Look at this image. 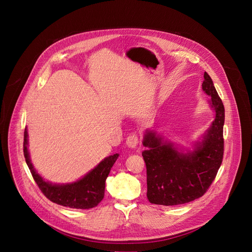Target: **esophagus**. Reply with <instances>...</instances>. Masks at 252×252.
<instances>
[{"label": "esophagus", "mask_w": 252, "mask_h": 252, "mask_svg": "<svg viewBox=\"0 0 252 252\" xmlns=\"http://www.w3.org/2000/svg\"><path fill=\"white\" fill-rule=\"evenodd\" d=\"M138 143H139V139H138V136H137L136 134H131V135H129V136L126 138V146H127L128 148H131V149L136 148Z\"/></svg>", "instance_id": "obj_1"}]
</instances>
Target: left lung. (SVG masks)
Segmentation results:
<instances>
[{"instance_id": "obj_1", "label": "left lung", "mask_w": 252, "mask_h": 252, "mask_svg": "<svg viewBox=\"0 0 252 252\" xmlns=\"http://www.w3.org/2000/svg\"><path fill=\"white\" fill-rule=\"evenodd\" d=\"M202 90L215 118L192 149L165 140L155 130L147 129L142 152L147 168V198L153 204L178 205L201 197L214 182L222 161L224 123L223 104L213 79L204 72Z\"/></svg>"}]
</instances>
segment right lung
Instances as JSON below:
<instances>
[{
  "label": "right lung",
  "instance_id": "right-lung-1",
  "mask_svg": "<svg viewBox=\"0 0 252 252\" xmlns=\"http://www.w3.org/2000/svg\"><path fill=\"white\" fill-rule=\"evenodd\" d=\"M28 129L24 130L23 152L26 164L31 169V173L37 184L38 188L52 202L70 208L89 209L97 206L104 198L105 182L107 179L111 167L118 158L119 154L115 153L104 159L96 165L87 175L79 180L66 184H53L45 181L33 167L29 146Z\"/></svg>",
  "mask_w": 252,
  "mask_h": 252
}]
</instances>
